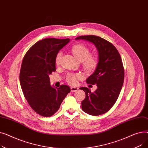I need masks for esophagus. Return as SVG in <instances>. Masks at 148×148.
<instances>
[{
    "mask_svg": "<svg viewBox=\"0 0 148 148\" xmlns=\"http://www.w3.org/2000/svg\"><path fill=\"white\" fill-rule=\"evenodd\" d=\"M79 90V88L77 87H71V92H76Z\"/></svg>",
    "mask_w": 148,
    "mask_h": 148,
    "instance_id": "1",
    "label": "esophagus"
}]
</instances>
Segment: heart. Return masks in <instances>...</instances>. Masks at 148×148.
Here are the masks:
<instances>
[{
  "label": "heart",
  "mask_w": 148,
  "mask_h": 148,
  "mask_svg": "<svg viewBox=\"0 0 148 148\" xmlns=\"http://www.w3.org/2000/svg\"><path fill=\"white\" fill-rule=\"evenodd\" d=\"M71 50L75 58L82 62V66L85 71L90 73L94 71L98 64L97 57L91 55L90 50L83 44H75L72 46ZM62 51H59L55 57V64L59 65L62 58ZM83 78V75L80 73H68L66 77V82L71 85H75L78 80Z\"/></svg>",
  "instance_id": "b5f03b06"
}]
</instances>
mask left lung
Returning <instances> with one entry per match:
<instances>
[{"mask_svg": "<svg viewBox=\"0 0 148 148\" xmlns=\"http://www.w3.org/2000/svg\"><path fill=\"white\" fill-rule=\"evenodd\" d=\"M75 40H84L92 42L99 54L98 66L94 74L86 80L88 84L97 86L92 92L86 87L80 88L86 97L82 102L83 112L92 116L106 113L117 101L124 80V68L120 54L109 41L95 35H84Z\"/></svg>", "mask_w": 148, "mask_h": 148, "instance_id": "obj_1", "label": "left lung"}]
</instances>
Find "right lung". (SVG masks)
I'll return each mask as SVG.
<instances>
[{
  "mask_svg": "<svg viewBox=\"0 0 148 148\" xmlns=\"http://www.w3.org/2000/svg\"><path fill=\"white\" fill-rule=\"evenodd\" d=\"M69 41V38L43 39L31 47L22 61L20 82L23 94L30 107L44 117L55 113L71 91L66 84L51 87L49 76L56 71V54Z\"/></svg>",
  "mask_w": 148,
  "mask_h": 148,
  "instance_id": "1",
  "label": "right lung"
}]
</instances>
